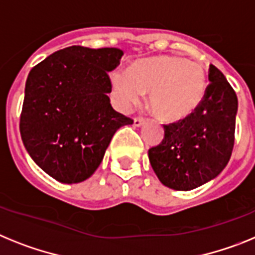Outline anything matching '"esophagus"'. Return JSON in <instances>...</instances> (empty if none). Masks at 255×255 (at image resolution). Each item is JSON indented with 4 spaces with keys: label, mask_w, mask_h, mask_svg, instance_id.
Returning <instances> with one entry per match:
<instances>
[{
    "label": "esophagus",
    "mask_w": 255,
    "mask_h": 255,
    "mask_svg": "<svg viewBox=\"0 0 255 255\" xmlns=\"http://www.w3.org/2000/svg\"><path fill=\"white\" fill-rule=\"evenodd\" d=\"M143 123H145V119L143 118H134L133 119V126H136V127H141Z\"/></svg>",
    "instance_id": "esophagus-1"
}]
</instances>
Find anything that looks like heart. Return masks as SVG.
<instances>
[{"label":"heart","instance_id":"1","mask_svg":"<svg viewBox=\"0 0 255 255\" xmlns=\"http://www.w3.org/2000/svg\"><path fill=\"white\" fill-rule=\"evenodd\" d=\"M112 86L117 103L123 110L140 104L150 94L149 108L163 122L187 118L201 105L207 92L204 66L178 56L142 59L130 70H115Z\"/></svg>","mask_w":255,"mask_h":255}]
</instances>
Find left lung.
Masks as SVG:
<instances>
[{"label":"left lung","instance_id":"1","mask_svg":"<svg viewBox=\"0 0 255 255\" xmlns=\"http://www.w3.org/2000/svg\"><path fill=\"white\" fill-rule=\"evenodd\" d=\"M208 78L201 105L187 118L163 126L164 138L149 150L159 181L177 191H190L216 178L234 149L238 96L214 65Z\"/></svg>","mask_w":255,"mask_h":255}]
</instances>
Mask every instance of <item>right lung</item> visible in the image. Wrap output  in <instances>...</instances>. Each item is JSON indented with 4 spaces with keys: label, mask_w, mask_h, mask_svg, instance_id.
Wrapping results in <instances>:
<instances>
[{
    "label": "right lung",
    "mask_w": 255,
    "mask_h": 255,
    "mask_svg": "<svg viewBox=\"0 0 255 255\" xmlns=\"http://www.w3.org/2000/svg\"><path fill=\"white\" fill-rule=\"evenodd\" d=\"M123 51L72 46L29 72L20 134L26 151L48 176L78 183L94 174L112 137L132 119L113 109L109 72Z\"/></svg>",
    "instance_id": "right-lung-1"
}]
</instances>
